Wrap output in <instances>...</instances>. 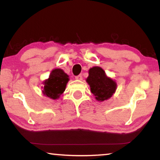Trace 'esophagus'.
<instances>
[{
  "label": "esophagus",
  "mask_w": 160,
  "mask_h": 160,
  "mask_svg": "<svg viewBox=\"0 0 160 160\" xmlns=\"http://www.w3.org/2000/svg\"><path fill=\"white\" fill-rule=\"evenodd\" d=\"M75 79H76V80H82V75H78V76L75 77Z\"/></svg>",
  "instance_id": "obj_1"
}]
</instances>
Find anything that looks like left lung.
I'll return each mask as SVG.
<instances>
[{
  "label": "left lung",
  "mask_w": 160,
  "mask_h": 160,
  "mask_svg": "<svg viewBox=\"0 0 160 160\" xmlns=\"http://www.w3.org/2000/svg\"><path fill=\"white\" fill-rule=\"evenodd\" d=\"M90 85L91 92L99 102L112 97L116 90V82L108 78L102 68L95 66L89 70V76L86 79Z\"/></svg>",
  "instance_id": "left-lung-1"
}]
</instances>
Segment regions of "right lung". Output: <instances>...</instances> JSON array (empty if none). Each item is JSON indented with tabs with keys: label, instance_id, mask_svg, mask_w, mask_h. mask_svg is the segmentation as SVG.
I'll return each instance as SVG.
<instances>
[{
	"label": "right lung",
	"instance_id": "right-lung-1",
	"mask_svg": "<svg viewBox=\"0 0 160 160\" xmlns=\"http://www.w3.org/2000/svg\"><path fill=\"white\" fill-rule=\"evenodd\" d=\"M69 76L63 70L53 69L47 80L44 81L43 94L52 99H58L66 90Z\"/></svg>",
	"mask_w": 160,
	"mask_h": 160
}]
</instances>
